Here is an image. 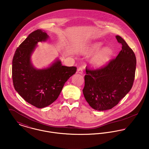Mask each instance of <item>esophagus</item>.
I'll return each instance as SVG.
<instances>
[{
	"instance_id": "1",
	"label": "esophagus",
	"mask_w": 149,
	"mask_h": 149,
	"mask_svg": "<svg viewBox=\"0 0 149 149\" xmlns=\"http://www.w3.org/2000/svg\"><path fill=\"white\" fill-rule=\"evenodd\" d=\"M77 72L79 73V74H82L83 72V68L82 67H79L78 68L77 70Z\"/></svg>"
}]
</instances>
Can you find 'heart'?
Masks as SVG:
<instances>
[{
    "instance_id": "1",
    "label": "heart",
    "mask_w": 149,
    "mask_h": 149,
    "mask_svg": "<svg viewBox=\"0 0 149 149\" xmlns=\"http://www.w3.org/2000/svg\"><path fill=\"white\" fill-rule=\"evenodd\" d=\"M102 47V43L97 42L93 43L87 48L86 53L88 54H93L98 51ZM113 55V51L106 47L100 50L91 59V63L95 68H99L105 65L111 59Z\"/></svg>"
}]
</instances>
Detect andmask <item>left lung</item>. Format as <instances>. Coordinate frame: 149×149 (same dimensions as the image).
<instances>
[{
    "label": "left lung",
    "mask_w": 149,
    "mask_h": 149,
    "mask_svg": "<svg viewBox=\"0 0 149 149\" xmlns=\"http://www.w3.org/2000/svg\"><path fill=\"white\" fill-rule=\"evenodd\" d=\"M122 50L107 65L97 70L86 68L84 97L94 110L112 109L130 91L135 78L136 57L125 40L116 35Z\"/></svg>",
    "instance_id": "8db88e82"
}]
</instances>
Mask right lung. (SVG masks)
I'll return each mask as SVG.
<instances>
[{
    "label": "right lung",
    "instance_id": "add662e5",
    "mask_svg": "<svg viewBox=\"0 0 149 149\" xmlns=\"http://www.w3.org/2000/svg\"><path fill=\"white\" fill-rule=\"evenodd\" d=\"M49 36L39 29L30 33L17 47L13 59V81L17 93L27 102L42 109L58 98L67 81L77 71L75 67L63 66L56 59L50 66L37 69L31 61L38 42Z\"/></svg>",
    "mask_w": 149,
    "mask_h": 149
}]
</instances>
